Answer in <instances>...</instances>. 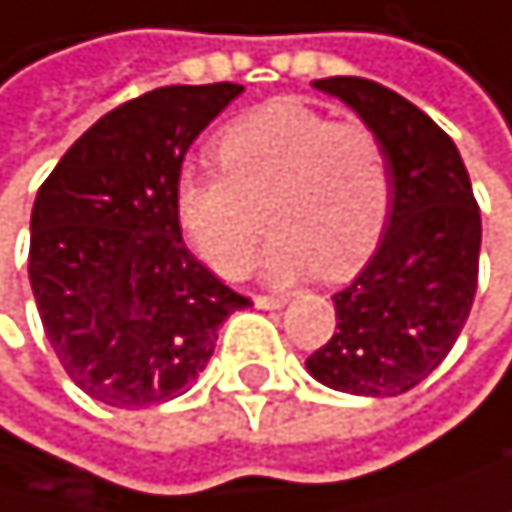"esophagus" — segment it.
<instances>
[{
	"mask_svg": "<svg viewBox=\"0 0 512 512\" xmlns=\"http://www.w3.org/2000/svg\"><path fill=\"white\" fill-rule=\"evenodd\" d=\"M254 305H258V308H283L286 299H283V295H254Z\"/></svg>",
	"mask_w": 512,
	"mask_h": 512,
	"instance_id": "esophagus-1",
	"label": "esophagus"
}]
</instances>
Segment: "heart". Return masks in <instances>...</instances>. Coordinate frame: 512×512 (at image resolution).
<instances>
[{"label": "heart", "instance_id": "obj_1", "mask_svg": "<svg viewBox=\"0 0 512 512\" xmlns=\"http://www.w3.org/2000/svg\"><path fill=\"white\" fill-rule=\"evenodd\" d=\"M220 172H182L176 220L194 254L223 277H245L258 258L264 217L273 226L270 280L359 270L390 220L393 172L381 135L336 122L299 100H273L217 135Z\"/></svg>", "mask_w": 512, "mask_h": 512}]
</instances>
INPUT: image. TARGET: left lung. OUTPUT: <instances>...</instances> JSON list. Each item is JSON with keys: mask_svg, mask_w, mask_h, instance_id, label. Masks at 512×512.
<instances>
[{"mask_svg": "<svg viewBox=\"0 0 512 512\" xmlns=\"http://www.w3.org/2000/svg\"><path fill=\"white\" fill-rule=\"evenodd\" d=\"M314 87L349 103L381 135L393 201L374 258L333 295V336L305 365L340 393L400 396L447 359L469 321L482 213L456 144L415 103L368 78Z\"/></svg>", "mask_w": 512, "mask_h": 512, "instance_id": "8db88e82", "label": "left lung"}]
</instances>
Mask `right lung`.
<instances>
[{
	"label": "right lung",
	"mask_w": 512,
	"mask_h": 512,
	"mask_svg": "<svg viewBox=\"0 0 512 512\" xmlns=\"http://www.w3.org/2000/svg\"><path fill=\"white\" fill-rule=\"evenodd\" d=\"M242 84L157 87L106 112L37 191L27 273L43 333L87 396L144 409L204 371L217 330L251 305L194 258L176 220L191 141Z\"/></svg>",
	"instance_id": "add662e5"
}]
</instances>
